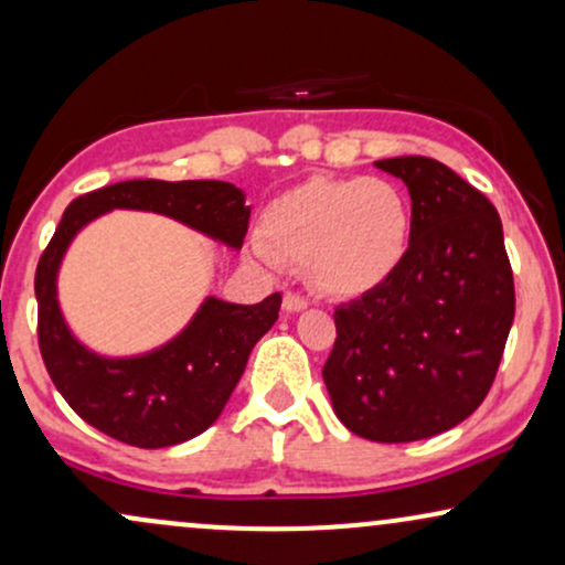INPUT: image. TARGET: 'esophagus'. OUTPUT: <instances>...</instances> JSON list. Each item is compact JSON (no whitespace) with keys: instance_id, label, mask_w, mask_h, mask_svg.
<instances>
[{"instance_id":"34e87169","label":"esophagus","mask_w":565,"mask_h":565,"mask_svg":"<svg viewBox=\"0 0 565 565\" xmlns=\"http://www.w3.org/2000/svg\"><path fill=\"white\" fill-rule=\"evenodd\" d=\"M284 310L302 312V310H307V299L299 295V291H287V295H284Z\"/></svg>"}]
</instances>
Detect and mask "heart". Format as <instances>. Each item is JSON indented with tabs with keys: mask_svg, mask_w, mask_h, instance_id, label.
I'll return each mask as SVG.
<instances>
[{
	"mask_svg": "<svg viewBox=\"0 0 565 565\" xmlns=\"http://www.w3.org/2000/svg\"><path fill=\"white\" fill-rule=\"evenodd\" d=\"M409 237V198L377 177H312L278 195L260 218L266 255L305 268L328 297H360L388 281Z\"/></svg>",
	"mask_w": 565,
	"mask_h": 565,
	"instance_id": "b5f03b06",
	"label": "heart"
}]
</instances>
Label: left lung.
<instances>
[{"instance_id": "8db88e82", "label": "left lung", "mask_w": 565, "mask_h": 565, "mask_svg": "<svg viewBox=\"0 0 565 565\" xmlns=\"http://www.w3.org/2000/svg\"><path fill=\"white\" fill-rule=\"evenodd\" d=\"M412 198L396 274L333 312L323 367L335 417L360 438L409 443L451 430L484 402L516 295L495 205L427 156L375 161Z\"/></svg>"}]
</instances>
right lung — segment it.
Wrapping results in <instances>:
<instances>
[{
    "mask_svg": "<svg viewBox=\"0 0 565 565\" xmlns=\"http://www.w3.org/2000/svg\"><path fill=\"white\" fill-rule=\"evenodd\" d=\"M114 209L163 213L230 247H242L249 209L239 188L218 180L106 184L67 205L35 268L39 349L64 402L85 423L127 446H177L209 430L224 412L249 352L276 323L281 295L276 291L258 305L209 297L190 326L151 354L109 360L88 352L60 312L56 270L75 234Z\"/></svg>",
    "mask_w": 565,
    "mask_h": 565,
    "instance_id": "right-lung-1",
    "label": "right lung"
}]
</instances>
